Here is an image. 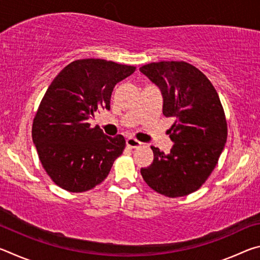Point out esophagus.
Wrapping results in <instances>:
<instances>
[{"label":"esophagus","mask_w":260,"mask_h":260,"mask_svg":"<svg viewBox=\"0 0 260 260\" xmlns=\"http://www.w3.org/2000/svg\"><path fill=\"white\" fill-rule=\"evenodd\" d=\"M126 144H127V147L132 148V149H136V148H140L141 146H142V143H141L140 141H138L136 139H133V138L127 139Z\"/></svg>","instance_id":"obj_1"}]
</instances>
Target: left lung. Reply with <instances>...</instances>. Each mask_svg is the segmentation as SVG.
Returning <instances> with one entry per match:
<instances>
[{"instance_id": "8db88e82", "label": "left lung", "mask_w": 260, "mask_h": 260, "mask_svg": "<svg viewBox=\"0 0 260 260\" xmlns=\"http://www.w3.org/2000/svg\"><path fill=\"white\" fill-rule=\"evenodd\" d=\"M140 71L159 87L162 114L175 118L169 129V155L151 147L153 161L141 174L153 190L182 197L205 183L227 141V121L219 95L203 72L186 61H158Z\"/></svg>"}]
</instances>
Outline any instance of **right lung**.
<instances>
[{"label": "right lung", "instance_id": "1", "mask_svg": "<svg viewBox=\"0 0 260 260\" xmlns=\"http://www.w3.org/2000/svg\"><path fill=\"white\" fill-rule=\"evenodd\" d=\"M135 69L105 59H78L48 87L33 119L32 138L43 169L61 189H93L124 151V136L110 138L87 120L99 108L110 110L116 83Z\"/></svg>", "mask_w": 260, "mask_h": 260}]
</instances>
